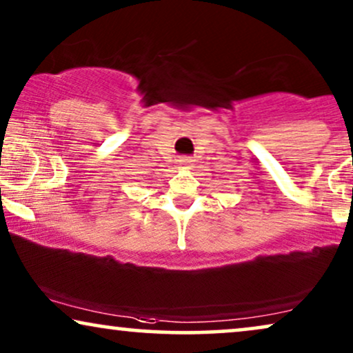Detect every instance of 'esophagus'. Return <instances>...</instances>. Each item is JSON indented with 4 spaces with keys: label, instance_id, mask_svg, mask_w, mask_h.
<instances>
[{
    "label": "esophagus",
    "instance_id": "1",
    "mask_svg": "<svg viewBox=\"0 0 353 353\" xmlns=\"http://www.w3.org/2000/svg\"><path fill=\"white\" fill-rule=\"evenodd\" d=\"M191 162H192V159L190 156H180V157H178V163H180V165H191Z\"/></svg>",
    "mask_w": 353,
    "mask_h": 353
}]
</instances>
